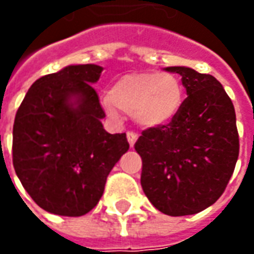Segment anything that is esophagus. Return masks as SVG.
Wrapping results in <instances>:
<instances>
[{"instance_id": "obj_1", "label": "esophagus", "mask_w": 254, "mask_h": 254, "mask_svg": "<svg viewBox=\"0 0 254 254\" xmlns=\"http://www.w3.org/2000/svg\"><path fill=\"white\" fill-rule=\"evenodd\" d=\"M127 141H129V145H130V147H133V145H134V143L137 141L138 136L136 132H127Z\"/></svg>"}]
</instances>
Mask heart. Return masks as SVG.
Listing matches in <instances>:
<instances>
[{
  "label": "heart",
  "instance_id": "obj_1",
  "mask_svg": "<svg viewBox=\"0 0 254 254\" xmlns=\"http://www.w3.org/2000/svg\"><path fill=\"white\" fill-rule=\"evenodd\" d=\"M184 100L185 89L176 76L141 72L118 78L105 98V106L113 114L117 109L132 114L140 127H158L170 124L178 116Z\"/></svg>",
  "mask_w": 254,
  "mask_h": 254
}]
</instances>
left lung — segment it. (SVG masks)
<instances>
[{
	"instance_id": "obj_1",
	"label": "left lung",
	"mask_w": 254,
	"mask_h": 254,
	"mask_svg": "<svg viewBox=\"0 0 254 254\" xmlns=\"http://www.w3.org/2000/svg\"><path fill=\"white\" fill-rule=\"evenodd\" d=\"M182 76L188 98L167 125L148 127L134 144L141 187L156 209L170 216L201 212L223 194L240 154L233 102L216 78L190 67Z\"/></svg>"
}]
</instances>
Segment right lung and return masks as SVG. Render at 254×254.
<instances>
[{
  "instance_id": "1",
  "label": "right lung",
  "mask_w": 254,
  "mask_h": 254,
  "mask_svg": "<svg viewBox=\"0 0 254 254\" xmlns=\"http://www.w3.org/2000/svg\"><path fill=\"white\" fill-rule=\"evenodd\" d=\"M102 70L92 64L70 65L38 78L16 113L14 171L47 212H89L103 194L111 169L129 149L125 133L110 134L100 122L106 114L91 84Z\"/></svg>"
}]
</instances>
